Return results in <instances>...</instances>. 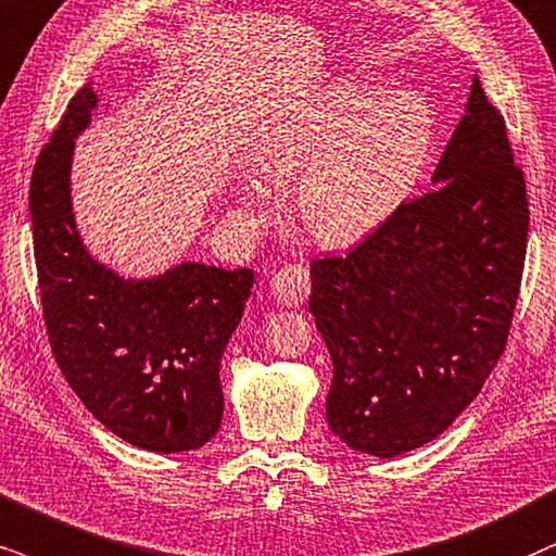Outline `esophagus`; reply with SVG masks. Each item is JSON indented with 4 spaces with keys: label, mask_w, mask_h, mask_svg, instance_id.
<instances>
[{
    "label": "esophagus",
    "mask_w": 556,
    "mask_h": 556,
    "mask_svg": "<svg viewBox=\"0 0 556 556\" xmlns=\"http://www.w3.org/2000/svg\"><path fill=\"white\" fill-rule=\"evenodd\" d=\"M271 294L279 305H302L311 294V269L305 264H287L271 277Z\"/></svg>",
    "instance_id": "1"
}]
</instances>
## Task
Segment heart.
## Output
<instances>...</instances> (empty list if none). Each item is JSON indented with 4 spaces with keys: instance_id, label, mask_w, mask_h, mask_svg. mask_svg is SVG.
<instances>
[{
    "instance_id": "b5f03b06",
    "label": "heart",
    "mask_w": 556,
    "mask_h": 556,
    "mask_svg": "<svg viewBox=\"0 0 556 556\" xmlns=\"http://www.w3.org/2000/svg\"><path fill=\"white\" fill-rule=\"evenodd\" d=\"M433 146L431 112L410 91L359 79L330 81L264 132L258 159L271 177H298V213L315 241L346 245L403 207L424 177ZM251 202L269 200L262 179Z\"/></svg>"
}]
</instances>
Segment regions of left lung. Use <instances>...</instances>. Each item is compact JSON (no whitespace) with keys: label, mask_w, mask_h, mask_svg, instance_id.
<instances>
[{"label":"left lung","mask_w":556,"mask_h":556,"mask_svg":"<svg viewBox=\"0 0 556 556\" xmlns=\"http://www.w3.org/2000/svg\"><path fill=\"white\" fill-rule=\"evenodd\" d=\"M433 187L343 256L311 262L328 426L392 456L444 433L503 356L529 238L523 172L475 76Z\"/></svg>","instance_id":"8db88e82"}]
</instances>
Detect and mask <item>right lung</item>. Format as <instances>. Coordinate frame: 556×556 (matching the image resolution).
Wrapping results in <instances>:
<instances>
[{"label":"right lung","instance_id":"obj_1","mask_svg":"<svg viewBox=\"0 0 556 556\" xmlns=\"http://www.w3.org/2000/svg\"><path fill=\"white\" fill-rule=\"evenodd\" d=\"M94 108L87 84L33 168V245L48 341L66 382L102 426L146 452H189L220 428V359L254 271L185 262L153 279H123L89 256L72 213V156Z\"/></svg>","mask_w":556,"mask_h":556}]
</instances>
